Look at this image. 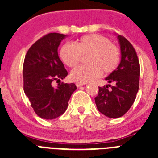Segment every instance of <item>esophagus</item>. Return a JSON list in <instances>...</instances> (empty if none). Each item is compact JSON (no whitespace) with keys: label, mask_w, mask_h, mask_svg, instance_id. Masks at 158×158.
Wrapping results in <instances>:
<instances>
[{"label":"esophagus","mask_w":158,"mask_h":158,"mask_svg":"<svg viewBox=\"0 0 158 158\" xmlns=\"http://www.w3.org/2000/svg\"><path fill=\"white\" fill-rule=\"evenodd\" d=\"M85 85V84H84V83H76V85L77 88L81 87V86Z\"/></svg>","instance_id":"obj_1"}]
</instances>
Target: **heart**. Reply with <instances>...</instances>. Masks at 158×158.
Returning a JSON list of instances; mask_svg holds the SVG:
<instances>
[{"mask_svg": "<svg viewBox=\"0 0 158 158\" xmlns=\"http://www.w3.org/2000/svg\"><path fill=\"white\" fill-rule=\"evenodd\" d=\"M87 54L86 62L89 64L71 71L70 78L73 81L87 83L98 78L102 71L110 73L118 67L120 61V51L118 47L100 35L83 36L75 45L65 43L59 51L60 59L70 68L77 65L82 56Z\"/></svg>", "mask_w": 158, "mask_h": 158, "instance_id": "b5f03b06", "label": "heart"}]
</instances>
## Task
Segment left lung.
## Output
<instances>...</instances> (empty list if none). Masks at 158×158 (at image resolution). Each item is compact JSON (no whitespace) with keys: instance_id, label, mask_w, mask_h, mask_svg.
Here are the masks:
<instances>
[{"instance_id":"1","label":"left lung","mask_w":158,"mask_h":158,"mask_svg":"<svg viewBox=\"0 0 158 158\" xmlns=\"http://www.w3.org/2000/svg\"><path fill=\"white\" fill-rule=\"evenodd\" d=\"M117 39L120 46V63L105 78L113 86L99 87L98 95L95 97L98 111L112 118L123 116L131 108L139 91L140 77V65L135 48L123 36L117 35Z\"/></svg>"}]
</instances>
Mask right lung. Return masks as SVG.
I'll return each instance as SVG.
<instances>
[{"label":"right lung","instance_id":"add662e5","mask_svg":"<svg viewBox=\"0 0 158 158\" xmlns=\"http://www.w3.org/2000/svg\"><path fill=\"white\" fill-rule=\"evenodd\" d=\"M67 35L50 33L30 47L23 67V90L32 108L44 119H54L67 109L71 95L77 89L74 83L52 82L63 80L68 73L58 54V47Z\"/></svg>","mask_w":158,"mask_h":158}]
</instances>
